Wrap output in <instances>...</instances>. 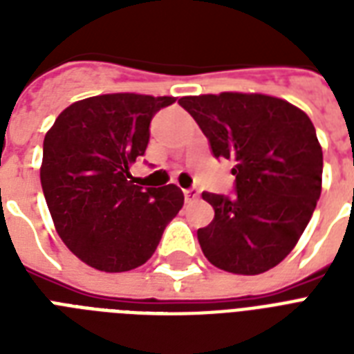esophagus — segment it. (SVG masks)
Segmentation results:
<instances>
[{"label":"esophagus","mask_w":354,"mask_h":354,"mask_svg":"<svg viewBox=\"0 0 354 354\" xmlns=\"http://www.w3.org/2000/svg\"><path fill=\"white\" fill-rule=\"evenodd\" d=\"M183 196H185L187 204H193V202L198 200V191L196 189H187V191H183Z\"/></svg>","instance_id":"1"}]
</instances>
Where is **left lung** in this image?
Listing matches in <instances>:
<instances>
[{
  "label": "left lung",
  "instance_id": "obj_1",
  "mask_svg": "<svg viewBox=\"0 0 354 354\" xmlns=\"http://www.w3.org/2000/svg\"><path fill=\"white\" fill-rule=\"evenodd\" d=\"M211 152L235 165V196L202 193L215 209L200 227L216 268L257 275L279 264L305 232L322 194L324 152L313 121L290 102L261 93L182 97Z\"/></svg>",
  "mask_w": 354,
  "mask_h": 354
}]
</instances>
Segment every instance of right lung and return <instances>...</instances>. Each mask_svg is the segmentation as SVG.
Returning <instances> with one entry per match:
<instances>
[{
    "instance_id": "obj_1",
    "label": "right lung",
    "mask_w": 354,
    "mask_h": 354,
    "mask_svg": "<svg viewBox=\"0 0 354 354\" xmlns=\"http://www.w3.org/2000/svg\"><path fill=\"white\" fill-rule=\"evenodd\" d=\"M174 97L108 93L73 102L44 139L40 180L64 244L91 268L145 264L183 205L174 183L143 189L130 165L145 154L150 121Z\"/></svg>"
}]
</instances>
